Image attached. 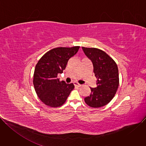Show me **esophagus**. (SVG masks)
<instances>
[{
  "instance_id": "obj_1",
  "label": "esophagus",
  "mask_w": 146,
  "mask_h": 146,
  "mask_svg": "<svg viewBox=\"0 0 146 146\" xmlns=\"http://www.w3.org/2000/svg\"><path fill=\"white\" fill-rule=\"evenodd\" d=\"M73 84H74V85L76 87H80L81 86V84H80L79 83H78V82H73Z\"/></svg>"
}]
</instances>
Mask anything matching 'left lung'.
Here are the masks:
<instances>
[{
  "label": "left lung",
  "mask_w": 146,
  "mask_h": 146,
  "mask_svg": "<svg viewBox=\"0 0 146 146\" xmlns=\"http://www.w3.org/2000/svg\"><path fill=\"white\" fill-rule=\"evenodd\" d=\"M93 64L97 78L96 88H91V94L84 98L87 105L98 108L108 104L115 96L119 86L118 69L115 62L105 51L96 48L82 47Z\"/></svg>",
  "instance_id": "left-lung-1"
}]
</instances>
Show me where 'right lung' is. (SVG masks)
I'll return each mask as SVG.
<instances>
[{
    "label": "right lung",
    "mask_w": 146,
    "mask_h": 146,
    "mask_svg": "<svg viewBox=\"0 0 146 146\" xmlns=\"http://www.w3.org/2000/svg\"><path fill=\"white\" fill-rule=\"evenodd\" d=\"M80 46L58 47L47 51L36 65L33 83L35 91L46 105L58 108L65 103L74 89L73 83L66 84L57 78L65 69L68 62L78 51Z\"/></svg>",
    "instance_id": "obj_1"
}]
</instances>
